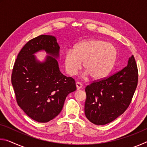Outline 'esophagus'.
<instances>
[{
    "label": "esophagus",
    "instance_id": "obj_1",
    "mask_svg": "<svg viewBox=\"0 0 147 147\" xmlns=\"http://www.w3.org/2000/svg\"><path fill=\"white\" fill-rule=\"evenodd\" d=\"M76 86L77 90H79V89H80L82 88V84L81 82H76Z\"/></svg>",
    "mask_w": 147,
    "mask_h": 147
}]
</instances>
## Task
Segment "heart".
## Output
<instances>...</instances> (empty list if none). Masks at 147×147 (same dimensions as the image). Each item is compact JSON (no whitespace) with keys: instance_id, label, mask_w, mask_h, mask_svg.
<instances>
[{"instance_id":"obj_1","label":"heart","mask_w":147,"mask_h":147,"mask_svg":"<svg viewBox=\"0 0 147 147\" xmlns=\"http://www.w3.org/2000/svg\"><path fill=\"white\" fill-rule=\"evenodd\" d=\"M117 58V50L112 43L100 39H89L80 42L74 51L68 50L65 54V67L73 76L81 68L82 61L86 74L94 79L106 76L113 68Z\"/></svg>"}]
</instances>
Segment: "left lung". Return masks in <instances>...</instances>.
Here are the masks:
<instances>
[{
    "instance_id": "1",
    "label": "left lung",
    "mask_w": 147,
    "mask_h": 147,
    "mask_svg": "<svg viewBox=\"0 0 147 147\" xmlns=\"http://www.w3.org/2000/svg\"><path fill=\"white\" fill-rule=\"evenodd\" d=\"M138 82V67L132 55L121 71L86 86L84 111L87 119L96 125L115 120L128 108Z\"/></svg>"
}]
</instances>
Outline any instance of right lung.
Here are the masks:
<instances>
[{
    "label": "right lung",
    "instance_id": "obj_1",
    "mask_svg": "<svg viewBox=\"0 0 147 147\" xmlns=\"http://www.w3.org/2000/svg\"><path fill=\"white\" fill-rule=\"evenodd\" d=\"M46 51L40 62L33 54ZM59 47L56 38L41 35L30 40L19 52L11 74V84L17 104L29 117L47 123L58 115L68 94L76 89L75 80L59 71Z\"/></svg>",
    "mask_w": 147,
    "mask_h": 147
}]
</instances>
